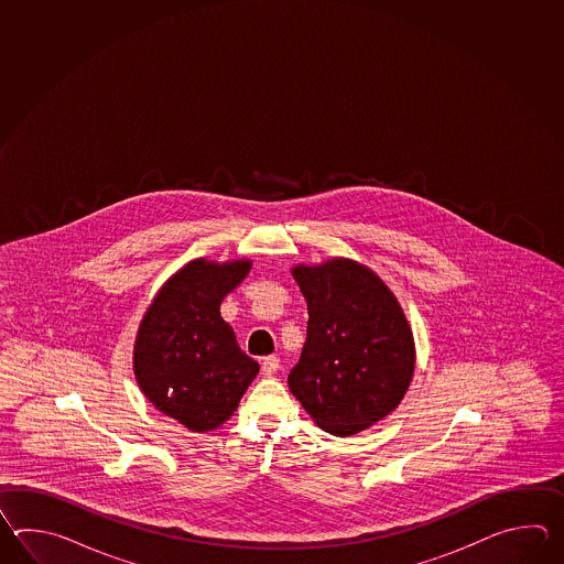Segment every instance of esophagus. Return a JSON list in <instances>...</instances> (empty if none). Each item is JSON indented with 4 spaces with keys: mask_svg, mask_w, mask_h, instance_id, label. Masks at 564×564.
I'll return each mask as SVG.
<instances>
[{
    "mask_svg": "<svg viewBox=\"0 0 564 564\" xmlns=\"http://www.w3.org/2000/svg\"><path fill=\"white\" fill-rule=\"evenodd\" d=\"M278 369H280V359L276 355H270V357L262 360V375H265V377H272Z\"/></svg>",
    "mask_w": 564,
    "mask_h": 564,
    "instance_id": "1",
    "label": "esophagus"
}]
</instances>
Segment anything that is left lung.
Here are the masks:
<instances>
[{
    "label": "left lung",
    "instance_id": "left-lung-1",
    "mask_svg": "<svg viewBox=\"0 0 564 564\" xmlns=\"http://www.w3.org/2000/svg\"><path fill=\"white\" fill-rule=\"evenodd\" d=\"M308 335L288 387L324 432L347 437L387 417L415 371V340L393 290L348 258L292 268Z\"/></svg>",
    "mask_w": 564,
    "mask_h": 564
}]
</instances>
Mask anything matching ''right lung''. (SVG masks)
Segmentation results:
<instances>
[{
  "label": "right lung",
  "mask_w": 564,
  "mask_h": 564,
  "mask_svg": "<svg viewBox=\"0 0 564 564\" xmlns=\"http://www.w3.org/2000/svg\"><path fill=\"white\" fill-rule=\"evenodd\" d=\"M250 270L246 258L192 260L159 288L139 324L132 347L137 384L156 411L189 432L224 425L260 371L219 312Z\"/></svg>",
  "instance_id": "1"
}]
</instances>
